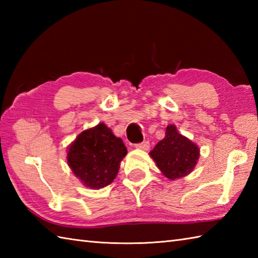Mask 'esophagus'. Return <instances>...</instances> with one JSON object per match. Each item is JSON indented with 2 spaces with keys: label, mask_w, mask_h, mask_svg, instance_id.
I'll use <instances>...</instances> for the list:
<instances>
[{
  "label": "esophagus",
  "mask_w": 258,
  "mask_h": 258,
  "mask_svg": "<svg viewBox=\"0 0 258 258\" xmlns=\"http://www.w3.org/2000/svg\"><path fill=\"white\" fill-rule=\"evenodd\" d=\"M134 146L136 147V149H141V150H149L150 143H149V141H144V142H142V143L135 144Z\"/></svg>",
  "instance_id": "esophagus-1"
}]
</instances>
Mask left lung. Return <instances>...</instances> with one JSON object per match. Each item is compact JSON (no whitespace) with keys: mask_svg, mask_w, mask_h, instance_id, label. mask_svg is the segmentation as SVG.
<instances>
[{"mask_svg":"<svg viewBox=\"0 0 258 258\" xmlns=\"http://www.w3.org/2000/svg\"><path fill=\"white\" fill-rule=\"evenodd\" d=\"M150 155L167 178L175 179L193 171L200 157V150L193 142L180 135L174 125H169L165 138L158 142Z\"/></svg>","mask_w":258,"mask_h":258,"instance_id":"left-lung-1","label":"left lung"}]
</instances>
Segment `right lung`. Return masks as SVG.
<instances>
[{
    "mask_svg": "<svg viewBox=\"0 0 258 258\" xmlns=\"http://www.w3.org/2000/svg\"><path fill=\"white\" fill-rule=\"evenodd\" d=\"M127 150L105 124L82 132L68 153L69 166L87 187L103 188L116 177Z\"/></svg>",
    "mask_w": 258,
    "mask_h": 258,
    "instance_id": "1",
    "label": "right lung"
}]
</instances>
